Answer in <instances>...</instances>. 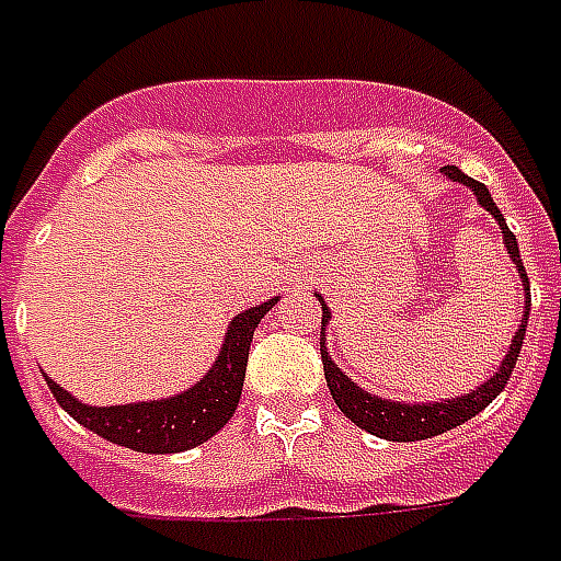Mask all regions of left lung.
<instances>
[{
    "instance_id": "left-lung-1",
    "label": "left lung",
    "mask_w": 561,
    "mask_h": 561,
    "mask_svg": "<svg viewBox=\"0 0 561 561\" xmlns=\"http://www.w3.org/2000/svg\"><path fill=\"white\" fill-rule=\"evenodd\" d=\"M443 174L451 183H460V186L471 188L478 203L483 209L497 220V227L504 232V247L510 259H513L515 271H518V279H522L524 288V314L518 332L513 334V343L506 350L504 360L495 373L489 375L486 381L474 387L471 392H462V396H454V399H439V401H396V399H381L375 392H367L364 387L352 381L350 375L343 373L337 364L329 355V346H325V329H320V355H323V373L325 383H329V392H332L334 404L343 410V416H350L360 431H367L373 436H381V439H390V443H416V439H431V436H439L451 427L469 422L471 416H478L480 410L492 404L497 399V392L504 390L510 375L515 369V360L522 355L524 334H527V317H530V282H527V271H524L522 253H518V241L506 227L504 215L492 201V194L483 183L471 180L469 174H462L457 165H445ZM323 306V325H329L332 320V308L325 306L323 294H314Z\"/></svg>"
}]
</instances>
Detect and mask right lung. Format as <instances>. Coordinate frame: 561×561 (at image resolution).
Segmentation results:
<instances>
[{
  "label": "right lung",
  "mask_w": 561,
  "mask_h": 561,
  "mask_svg": "<svg viewBox=\"0 0 561 561\" xmlns=\"http://www.w3.org/2000/svg\"><path fill=\"white\" fill-rule=\"evenodd\" d=\"M276 302L279 297L259 302V306L232 317L209 373L178 396L113 404V408H92V404L75 399L72 392H66L60 383L46 375L48 390L78 425L90 427L92 434L104 436L107 443L125 445L130 451L142 454L188 451L194 445L211 439L236 413L241 387H244L253 332Z\"/></svg>",
  "instance_id": "add662e5"
}]
</instances>
